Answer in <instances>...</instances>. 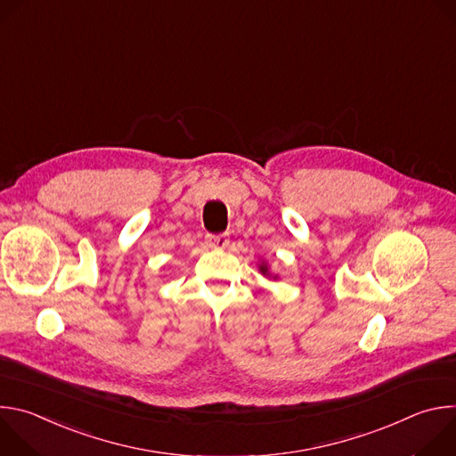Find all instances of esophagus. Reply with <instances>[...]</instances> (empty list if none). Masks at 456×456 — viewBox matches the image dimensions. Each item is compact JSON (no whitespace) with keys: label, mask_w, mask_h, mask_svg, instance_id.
<instances>
[{"label":"esophagus","mask_w":456,"mask_h":456,"mask_svg":"<svg viewBox=\"0 0 456 456\" xmlns=\"http://www.w3.org/2000/svg\"><path fill=\"white\" fill-rule=\"evenodd\" d=\"M208 245L213 248H225L229 245L227 234H208Z\"/></svg>","instance_id":"obj_1"}]
</instances>
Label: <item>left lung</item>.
Segmentation results:
<instances>
[{"instance_id":"1","label":"left lung","mask_w":456,"mask_h":456,"mask_svg":"<svg viewBox=\"0 0 456 456\" xmlns=\"http://www.w3.org/2000/svg\"><path fill=\"white\" fill-rule=\"evenodd\" d=\"M257 271L262 273V276H265L267 280H278V274H273L271 273V267H269V264L265 262V259H262V262H257Z\"/></svg>"}]
</instances>
